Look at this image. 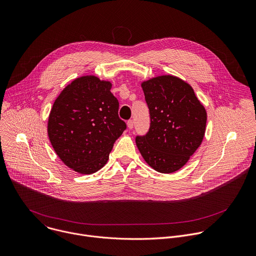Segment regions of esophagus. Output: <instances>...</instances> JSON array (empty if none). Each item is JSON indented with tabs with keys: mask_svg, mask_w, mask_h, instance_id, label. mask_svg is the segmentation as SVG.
Wrapping results in <instances>:
<instances>
[{
	"mask_svg": "<svg viewBox=\"0 0 256 256\" xmlns=\"http://www.w3.org/2000/svg\"><path fill=\"white\" fill-rule=\"evenodd\" d=\"M134 120H132L128 122V130H132V128H134Z\"/></svg>",
	"mask_w": 256,
	"mask_h": 256,
	"instance_id": "obj_1",
	"label": "esophagus"
}]
</instances>
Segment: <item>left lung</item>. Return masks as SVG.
Here are the masks:
<instances>
[{
    "label": "left lung",
    "mask_w": 256,
    "mask_h": 256,
    "mask_svg": "<svg viewBox=\"0 0 256 256\" xmlns=\"http://www.w3.org/2000/svg\"><path fill=\"white\" fill-rule=\"evenodd\" d=\"M150 126L136 144L146 162L162 174L187 164L205 136L207 112L191 85L174 75L142 82Z\"/></svg>",
    "instance_id": "1"
}]
</instances>
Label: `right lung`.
<instances>
[{"label":"right lung","mask_w":256,"mask_h":256,"mask_svg":"<svg viewBox=\"0 0 256 256\" xmlns=\"http://www.w3.org/2000/svg\"><path fill=\"white\" fill-rule=\"evenodd\" d=\"M112 84L94 75L74 79L51 108L47 132L60 160L73 171L90 175L106 162L116 140L126 128L118 118Z\"/></svg>","instance_id":"right-lung-1"}]
</instances>
